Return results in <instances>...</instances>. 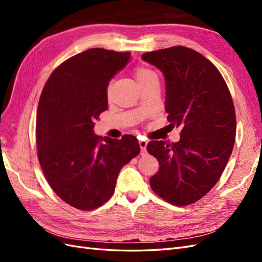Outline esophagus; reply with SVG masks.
<instances>
[{"label":"esophagus","instance_id":"1","mask_svg":"<svg viewBox=\"0 0 262 262\" xmlns=\"http://www.w3.org/2000/svg\"><path fill=\"white\" fill-rule=\"evenodd\" d=\"M139 144H140V147H141L142 152H145V150H146V146H147V141L140 140V141H139Z\"/></svg>","mask_w":262,"mask_h":262}]
</instances>
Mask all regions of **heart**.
I'll list each match as a JSON object with an SVG mask.
<instances>
[{
	"instance_id": "heart-1",
	"label": "heart",
	"mask_w": 262,
	"mask_h": 262,
	"mask_svg": "<svg viewBox=\"0 0 262 262\" xmlns=\"http://www.w3.org/2000/svg\"><path fill=\"white\" fill-rule=\"evenodd\" d=\"M134 75H136L138 83H141V82L147 80L148 77L155 75V73L153 72L152 70H149L145 67H139V68L136 69V71H134Z\"/></svg>"
}]
</instances>
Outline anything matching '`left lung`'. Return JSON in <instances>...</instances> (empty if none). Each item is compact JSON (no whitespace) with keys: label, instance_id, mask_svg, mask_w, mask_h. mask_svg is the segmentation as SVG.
I'll return each instance as SVG.
<instances>
[{"label":"left lung","instance_id":"left-lung-1","mask_svg":"<svg viewBox=\"0 0 262 262\" xmlns=\"http://www.w3.org/2000/svg\"><path fill=\"white\" fill-rule=\"evenodd\" d=\"M142 59L163 72L165 112L170 124L181 129L176 143L147 144V152L160 164L149 185L165 201L185 207L215 186L232 154L233 99L220 71L195 50L175 46L143 53Z\"/></svg>","mask_w":262,"mask_h":262}]
</instances>
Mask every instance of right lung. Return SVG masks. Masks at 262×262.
I'll use <instances>...</instances> for the list:
<instances>
[{
  "instance_id": "1",
  "label": "right lung",
  "mask_w": 262,
  "mask_h": 262,
  "mask_svg": "<svg viewBox=\"0 0 262 262\" xmlns=\"http://www.w3.org/2000/svg\"><path fill=\"white\" fill-rule=\"evenodd\" d=\"M130 52L93 48L55 69L45 84L36 119L38 160L59 198L82 211L113 195L119 172L140 153L136 137L102 139L95 121L108 109L107 87Z\"/></svg>"
}]
</instances>
